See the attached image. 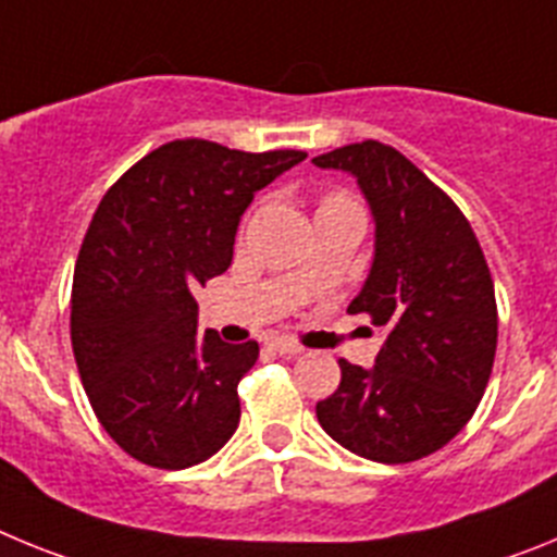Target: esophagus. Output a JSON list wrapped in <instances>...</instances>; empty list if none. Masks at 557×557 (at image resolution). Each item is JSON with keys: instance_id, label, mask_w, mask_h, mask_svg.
I'll return each instance as SVG.
<instances>
[{"instance_id": "34e87169", "label": "esophagus", "mask_w": 557, "mask_h": 557, "mask_svg": "<svg viewBox=\"0 0 557 557\" xmlns=\"http://www.w3.org/2000/svg\"><path fill=\"white\" fill-rule=\"evenodd\" d=\"M270 348H273L275 354H287V357H295V354L304 351V348L289 337H273V339H270Z\"/></svg>"}]
</instances>
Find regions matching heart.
Masks as SVG:
<instances>
[{
    "label": "heart",
    "mask_w": 557,
    "mask_h": 557,
    "mask_svg": "<svg viewBox=\"0 0 557 557\" xmlns=\"http://www.w3.org/2000/svg\"><path fill=\"white\" fill-rule=\"evenodd\" d=\"M339 206H354V200H348L346 195H326L321 200V209H339Z\"/></svg>",
    "instance_id": "heart-1"
}]
</instances>
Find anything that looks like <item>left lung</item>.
Returning <instances> with one entry per match:
<instances>
[{
  "label": "left lung",
  "mask_w": 557,
  "mask_h": 557,
  "mask_svg": "<svg viewBox=\"0 0 557 557\" xmlns=\"http://www.w3.org/2000/svg\"><path fill=\"white\" fill-rule=\"evenodd\" d=\"M357 175L376 220V256L348 307L385 329L371 371L339 359V387L318 401L323 430L376 462H412L469 424L496 354V295L476 234L455 200L382 141L323 152Z\"/></svg>",
  "instance_id": "1"
}]
</instances>
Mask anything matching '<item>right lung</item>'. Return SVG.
<instances>
[{"instance_id":"obj_1","label":"right lung","mask_w":557,"mask_h":557,"mask_svg":"<svg viewBox=\"0 0 557 557\" xmlns=\"http://www.w3.org/2000/svg\"><path fill=\"white\" fill-rule=\"evenodd\" d=\"M304 150L245 152L175 139L147 152L97 206L72 284V351L97 421L152 469L209 460L239 424V379L259 343L198 334L195 293L225 273L259 189Z\"/></svg>"}]
</instances>
